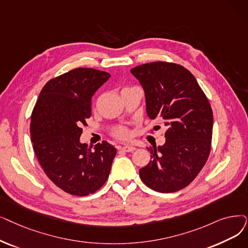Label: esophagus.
I'll return each mask as SVG.
<instances>
[{
	"label": "esophagus",
	"mask_w": 248,
	"mask_h": 248,
	"mask_svg": "<svg viewBox=\"0 0 248 248\" xmlns=\"http://www.w3.org/2000/svg\"><path fill=\"white\" fill-rule=\"evenodd\" d=\"M122 150L124 151V152H133V151L136 150V148L133 146H124L122 147Z\"/></svg>",
	"instance_id": "1"
}]
</instances>
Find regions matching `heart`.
Returning a JSON list of instances; mask_svg holds the SVG:
<instances>
[{"label":"heart","mask_w":248,"mask_h":248,"mask_svg":"<svg viewBox=\"0 0 248 248\" xmlns=\"http://www.w3.org/2000/svg\"><path fill=\"white\" fill-rule=\"evenodd\" d=\"M128 88H131V87H125L123 89V91L125 89H128ZM112 136L117 140H121V141H127V140L131 138V133H130V131H128L127 127L118 126L112 131Z\"/></svg>","instance_id":"heart-1"}]
</instances>
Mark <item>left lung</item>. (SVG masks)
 Wrapping results in <instances>:
<instances>
[{
	"instance_id": "1",
	"label": "left lung",
	"mask_w": 248,
	"mask_h": 248,
	"mask_svg": "<svg viewBox=\"0 0 248 248\" xmlns=\"http://www.w3.org/2000/svg\"><path fill=\"white\" fill-rule=\"evenodd\" d=\"M131 73L145 90L149 117L166 127L165 144L148 148L151 161L140 169V177L159 192L180 190L198 176L211 152L209 99L193 75L178 63L153 62L135 67ZM160 127L155 125L154 130Z\"/></svg>"
}]
</instances>
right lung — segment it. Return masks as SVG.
Returning <instances> with one entry per match:
<instances>
[{"label": "right lung", "instance_id": "add662e5", "mask_svg": "<svg viewBox=\"0 0 248 248\" xmlns=\"http://www.w3.org/2000/svg\"><path fill=\"white\" fill-rule=\"evenodd\" d=\"M110 74L76 68L50 79L31 113L30 136L46 176L70 195L97 191L109 176L116 149L103 141L92 150L80 143L82 125L91 116L92 96Z\"/></svg>", "mask_w": 248, "mask_h": 248}]
</instances>
